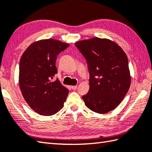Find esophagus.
<instances>
[{
    "mask_svg": "<svg viewBox=\"0 0 152 152\" xmlns=\"http://www.w3.org/2000/svg\"><path fill=\"white\" fill-rule=\"evenodd\" d=\"M70 88L73 90H76L77 89V86H70Z\"/></svg>",
    "mask_w": 152,
    "mask_h": 152,
    "instance_id": "1",
    "label": "esophagus"
}]
</instances>
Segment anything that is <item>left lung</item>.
Wrapping results in <instances>:
<instances>
[{"instance_id":"obj_1","label":"left lung","mask_w":152,"mask_h":152,"mask_svg":"<svg viewBox=\"0 0 152 152\" xmlns=\"http://www.w3.org/2000/svg\"><path fill=\"white\" fill-rule=\"evenodd\" d=\"M86 58L89 72V90L82 96L86 106L99 114H106L120 104L131 82L128 59L115 42L92 38L76 42Z\"/></svg>"}]
</instances>
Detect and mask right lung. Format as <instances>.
Segmentation results:
<instances>
[{
	"label": "right lung",
	"instance_id": "1",
	"mask_svg": "<svg viewBox=\"0 0 152 152\" xmlns=\"http://www.w3.org/2000/svg\"><path fill=\"white\" fill-rule=\"evenodd\" d=\"M69 44L55 39L34 42L28 46L19 62V83L28 105L42 115H52L62 109L69 89L57 79V56Z\"/></svg>",
	"mask_w": 152,
	"mask_h": 152
}]
</instances>
